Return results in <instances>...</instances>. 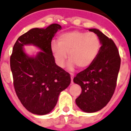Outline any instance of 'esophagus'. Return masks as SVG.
I'll return each instance as SVG.
<instances>
[{
  "label": "esophagus",
  "mask_w": 131,
  "mask_h": 131,
  "mask_svg": "<svg viewBox=\"0 0 131 131\" xmlns=\"http://www.w3.org/2000/svg\"><path fill=\"white\" fill-rule=\"evenodd\" d=\"M73 77H74V75H73V73H71V80H72V84H73Z\"/></svg>",
  "instance_id": "1"
}]
</instances>
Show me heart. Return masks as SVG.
I'll return each mask as SVG.
<instances>
[{
    "label": "heart",
    "mask_w": 131,
    "mask_h": 131,
    "mask_svg": "<svg viewBox=\"0 0 131 131\" xmlns=\"http://www.w3.org/2000/svg\"><path fill=\"white\" fill-rule=\"evenodd\" d=\"M58 43L53 42L51 51L56 63L60 68L64 66L68 58V68L72 70L78 66L85 69L90 66L97 58L100 49V41L93 32L72 31L61 34L58 37Z\"/></svg>",
    "instance_id": "obj_1"
}]
</instances>
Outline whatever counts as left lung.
I'll return each mask as SVG.
<instances>
[{
    "instance_id": "obj_1",
    "label": "left lung",
    "mask_w": 131,
    "mask_h": 131,
    "mask_svg": "<svg viewBox=\"0 0 131 131\" xmlns=\"http://www.w3.org/2000/svg\"><path fill=\"white\" fill-rule=\"evenodd\" d=\"M89 31L100 39V51L90 66L78 73L73 82L82 88V93L75 99V103L82 111L91 113L103 108L111 100L116 88L121 58L111 39L98 29H90Z\"/></svg>"
}]
</instances>
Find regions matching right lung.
<instances>
[{"label": "right lung", "mask_w": 131, "mask_h": 131, "mask_svg": "<svg viewBox=\"0 0 131 131\" xmlns=\"http://www.w3.org/2000/svg\"><path fill=\"white\" fill-rule=\"evenodd\" d=\"M61 27L51 24L46 29L34 28L20 36L10 58L13 85L23 106L35 114L45 115L52 111L61 91L71 82L70 73L57 66L51 40ZM33 45L42 51L30 57L23 46Z\"/></svg>", "instance_id": "1"}]
</instances>
